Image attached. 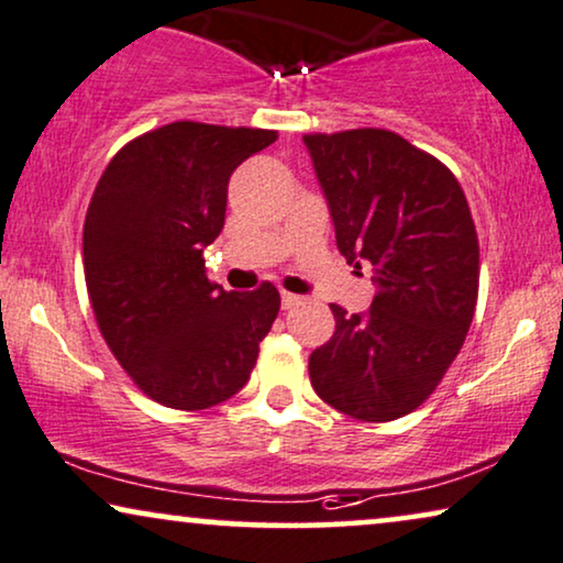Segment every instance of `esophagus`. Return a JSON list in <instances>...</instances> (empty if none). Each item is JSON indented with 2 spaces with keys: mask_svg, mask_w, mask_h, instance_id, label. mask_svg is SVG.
<instances>
[{
  "mask_svg": "<svg viewBox=\"0 0 563 563\" xmlns=\"http://www.w3.org/2000/svg\"><path fill=\"white\" fill-rule=\"evenodd\" d=\"M299 302H302V297L289 295V291H284V295H282V310H295Z\"/></svg>",
  "mask_w": 563,
  "mask_h": 563,
  "instance_id": "obj_1",
  "label": "esophagus"
}]
</instances>
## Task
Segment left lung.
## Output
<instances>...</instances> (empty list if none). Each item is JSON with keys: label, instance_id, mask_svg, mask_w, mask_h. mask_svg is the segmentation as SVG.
Here are the masks:
<instances>
[{"label": "left lung", "instance_id": "left-lung-1", "mask_svg": "<svg viewBox=\"0 0 563 563\" xmlns=\"http://www.w3.org/2000/svg\"><path fill=\"white\" fill-rule=\"evenodd\" d=\"M331 209L335 245L369 266L362 316L331 305L335 331L310 354V383L335 411L393 421L432 396L468 333L478 238L457 178L385 129L302 136Z\"/></svg>", "mask_w": 563, "mask_h": 563}]
</instances>
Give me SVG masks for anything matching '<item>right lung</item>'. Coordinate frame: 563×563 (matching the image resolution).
I'll use <instances>...</instances> for the list:
<instances>
[{
  "instance_id": "right-lung-1",
  "label": "right lung",
  "mask_w": 563,
  "mask_h": 563,
  "mask_svg": "<svg viewBox=\"0 0 563 563\" xmlns=\"http://www.w3.org/2000/svg\"><path fill=\"white\" fill-rule=\"evenodd\" d=\"M276 131L175 121L129 142L100 175L85 217L90 305L136 388L178 411L235 396L279 316V291H224L203 247L224 228L235 167Z\"/></svg>"
}]
</instances>
